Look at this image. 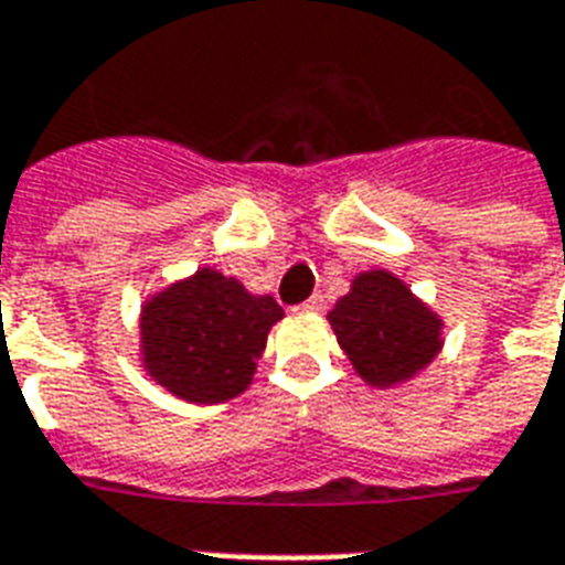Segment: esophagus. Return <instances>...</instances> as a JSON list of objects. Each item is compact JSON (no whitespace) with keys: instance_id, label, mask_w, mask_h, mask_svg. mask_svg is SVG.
I'll return each mask as SVG.
<instances>
[{"instance_id":"34e87169","label":"esophagus","mask_w":565,"mask_h":565,"mask_svg":"<svg viewBox=\"0 0 565 565\" xmlns=\"http://www.w3.org/2000/svg\"><path fill=\"white\" fill-rule=\"evenodd\" d=\"M324 307H328V303H324V298H321V295H312V298L303 300L298 309L300 312H324Z\"/></svg>"}]
</instances>
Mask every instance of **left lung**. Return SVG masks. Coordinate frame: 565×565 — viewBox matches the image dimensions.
<instances>
[{"label":"left lung","mask_w":565,"mask_h":565,"mask_svg":"<svg viewBox=\"0 0 565 565\" xmlns=\"http://www.w3.org/2000/svg\"><path fill=\"white\" fill-rule=\"evenodd\" d=\"M339 345L372 387L411 381L444 348V321L390 270H366L328 312Z\"/></svg>","instance_id":"obj_1"}]
</instances>
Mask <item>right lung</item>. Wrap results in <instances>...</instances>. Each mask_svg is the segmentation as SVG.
I'll return each mask as SVG.
<instances>
[{
    "label": "right lung",
    "instance_id": "1",
    "mask_svg": "<svg viewBox=\"0 0 565 565\" xmlns=\"http://www.w3.org/2000/svg\"><path fill=\"white\" fill-rule=\"evenodd\" d=\"M279 318L282 307L270 295H249L235 277L199 267L146 300L142 366L184 402H228L253 384L256 360Z\"/></svg>",
    "mask_w": 565,
    "mask_h": 565
}]
</instances>
